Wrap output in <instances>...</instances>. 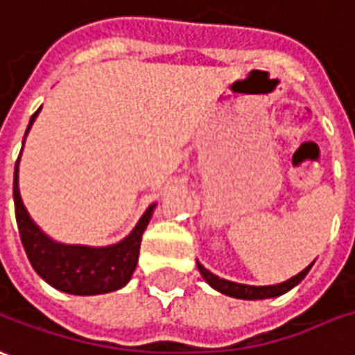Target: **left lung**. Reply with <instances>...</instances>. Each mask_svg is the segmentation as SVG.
<instances>
[{"label": "left lung", "mask_w": 355, "mask_h": 355, "mask_svg": "<svg viewBox=\"0 0 355 355\" xmlns=\"http://www.w3.org/2000/svg\"><path fill=\"white\" fill-rule=\"evenodd\" d=\"M313 264H309L303 272H299L297 276H293L288 282H282L278 286H245V284H235V282H229V279L218 278L216 274H211L209 270H206L200 262H198V270L202 274V278L208 282L209 286L214 289H218L225 295H231V297L237 299H268V297H278L282 293H286L291 288H295L301 279L307 276V272L311 270Z\"/></svg>", "instance_id": "obj_1"}]
</instances>
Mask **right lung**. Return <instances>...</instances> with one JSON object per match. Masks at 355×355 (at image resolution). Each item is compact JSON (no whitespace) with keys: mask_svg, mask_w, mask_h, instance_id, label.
<instances>
[{"mask_svg":"<svg viewBox=\"0 0 355 355\" xmlns=\"http://www.w3.org/2000/svg\"><path fill=\"white\" fill-rule=\"evenodd\" d=\"M36 114L38 110L31 116L25 136L33 126ZM13 200H15V218L21 243L35 272L52 288L71 295H98V293L116 291L126 286L136 270L141 235L151 219V211L155 208L149 206V209L137 221L136 229L118 245L93 248L79 247V245H60L46 237L36 227L35 221L28 218L19 194V159L15 163V177H13Z\"/></svg>","mask_w":355,"mask_h":355,"instance_id":"1","label":"right lung"}]
</instances>
